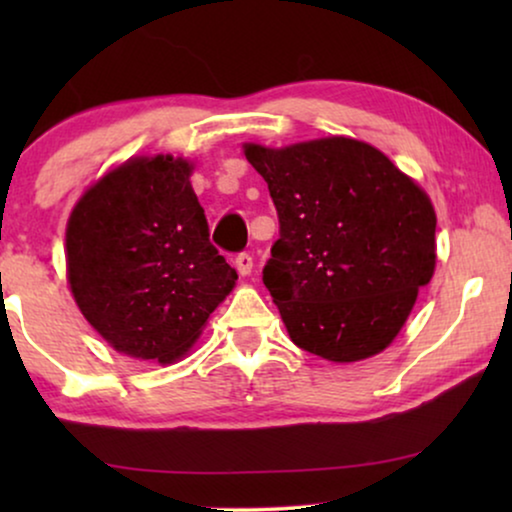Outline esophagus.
I'll return each mask as SVG.
<instances>
[{"label": "esophagus", "mask_w": 512, "mask_h": 512, "mask_svg": "<svg viewBox=\"0 0 512 512\" xmlns=\"http://www.w3.org/2000/svg\"><path fill=\"white\" fill-rule=\"evenodd\" d=\"M235 268L242 277H249L251 270H254V258H251L249 254H240L235 258Z\"/></svg>", "instance_id": "obj_1"}]
</instances>
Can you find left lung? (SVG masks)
I'll list each match as a JSON object with an SVG mask.
<instances>
[{
  "mask_svg": "<svg viewBox=\"0 0 512 512\" xmlns=\"http://www.w3.org/2000/svg\"><path fill=\"white\" fill-rule=\"evenodd\" d=\"M242 149L279 214L263 284L293 345L333 363L384 352L436 270L429 195L354 137Z\"/></svg>",
  "mask_w": 512,
  "mask_h": 512,
  "instance_id": "left-lung-1",
  "label": "left lung"
}]
</instances>
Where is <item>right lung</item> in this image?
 <instances>
[{"mask_svg": "<svg viewBox=\"0 0 512 512\" xmlns=\"http://www.w3.org/2000/svg\"><path fill=\"white\" fill-rule=\"evenodd\" d=\"M195 163L132 156L93 181L65 230L67 284L118 354L170 366L200 340L237 272L209 242Z\"/></svg>", "mask_w": 512, "mask_h": 512, "instance_id": "add662e5", "label": "right lung"}]
</instances>
